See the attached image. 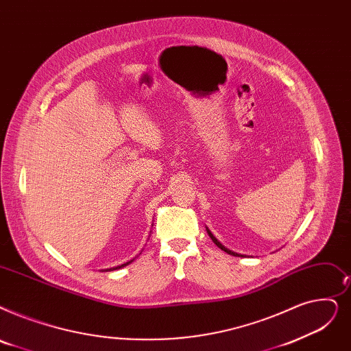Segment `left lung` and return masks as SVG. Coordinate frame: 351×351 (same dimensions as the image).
I'll return each instance as SVG.
<instances>
[{
  "label": "left lung",
  "instance_id": "1",
  "mask_svg": "<svg viewBox=\"0 0 351 351\" xmlns=\"http://www.w3.org/2000/svg\"><path fill=\"white\" fill-rule=\"evenodd\" d=\"M206 231H208V234H209V237H210V239L213 241V243H215V245L218 247V248H221L222 251H225L226 254H230V255H234V256H243V255H241V254H237V252H234V251H231V250H228V248H225L223 245H222V243L215 238V237H213V234L208 230V228H206Z\"/></svg>",
  "mask_w": 351,
  "mask_h": 351
}]
</instances>
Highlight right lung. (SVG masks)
Returning <instances> with one entry per match:
<instances>
[{"mask_svg": "<svg viewBox=\"0 0 351 351\" xmlns=\"http://www.w3.org/2000/svg\"><path fill=\"white\" fill-rule=\"evenodd\" d=\"M133 261V260H132ZM132 261H129V263H126V264H121V265H117V267H113V268H109V269H106V271H113V269H119V268H123V267H126V265H129Z\"/></svg>", "mask_w": 351, "mask_h": 351, "instance_id": "right-lung-1", "label": "right lung"}]
</instances>
